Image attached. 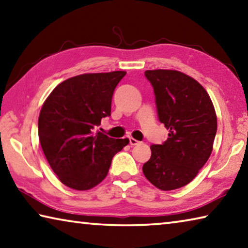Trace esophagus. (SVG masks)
Here are the masks:
<instances>
[{
  "instance_id": "1",
  "label": "esophagus",
  "mask_w": 248,
  "mask_h": 248,
  "mask_svg": "<svg viewBox=\"0 0 248 248\" xmlns=\"http://www.w3.org/2000/svg\"><path fill=\"white\" fill-rule=\"evenodd\" d=\"M129 144L133 146V145H138L139 144V141H137L136 139H133V138H129Z\"/></svg>"
}]
</instances>
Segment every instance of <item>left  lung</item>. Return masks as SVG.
Segmentation results:
<instances>
[{
    "instance_id": "8db88e82",
    "label": "left lung",
    "mask_w": 248,
    "mask_h": 248,
    "mask_svg": "<svg viewBox=\"0 0 248 248\" xmlns=\"http://www.w3.org/2000/svg\"><path fill=\"white\" fill-rule=\"evenodd\" d=\"M144 75L169 138L151 145L142 170L158 189L174 190L189 184L210 157L217 127L215 107L207 91L179 71L149 70Z\"/></svg>"
}]
</instances>
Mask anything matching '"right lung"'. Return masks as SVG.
I'll use <instances>...</instances> for the list:
<instances>
[{
    "label": "right lung",
    "mask_w": 248,
    "mask_h": 248,
    "mask_svg": "<svg viewBox=\"0 0 248 248\" xmlns=\"http://www.w3.org/2000/svg\"><path fill=\"white\" fill-rule=\"evenodd\" d=\"M124 71L89 73L65 79L46 99L38 119L45 156L61 183L87 190L106 177L116 153L128 139L95 129L111 112V99Z\"/></svg>",
    "instance_id": "right-lung-1"
}]
</instances>
